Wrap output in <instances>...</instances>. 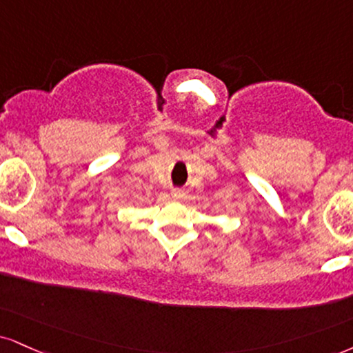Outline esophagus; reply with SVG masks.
Returning <instances> with one entry per match:
<instances>
[{"instance_id": "34e87169", "label": "esophagus", "mask_w": 353, "mask_h": 353, "mask_svg": "<svg viewBox=\"0 0 353 353\" xmlns=\"http://www.w3.org/2000/svg\"><path fill=\"white\" fill-rule=\"evenodd\" d=\"M171 195H172V199H176V201H179V199L184 197V192H182L181 189H172Z\"/></svg>"}]
</instances>
